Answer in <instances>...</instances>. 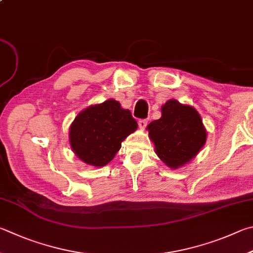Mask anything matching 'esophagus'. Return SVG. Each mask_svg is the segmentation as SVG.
Masks as SVG:
<instances>
[{
    "label": "esophagus",
    "mask_w": 253,
    "mask_h": 253,
    "mask_svg": "<svg viewBox=\"0 0 253 253\" xmlns=\"http://www.w3.org/2000/svg\"><path fill=\"white\" fill-rule=\"evenodd\" d=\"M147 124H148V119H139L138 121V125L141 129H144V128L147 126Z\"/></svg>",
    "instance_id": "esophagus-1"
}]
</instances>
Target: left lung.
Segmentation results:
<instances>
[{
    "mask_svg": "<svg viewBox=\"0 0 253 253\" xmlns=\"http://www.w3.org/2000/svg\"><path fill=\"white\" fill-rule=\"evenodd\" d=\"M147 129L156 154L168 167L176 169L191 160L204 147L207 131L194 107L170 99L162 107V117Z\"/></svg>",
    "mask_w": 253,
    "mask_h": 253,
    "instance_id": "obj_1",
    "label": "left lung"
}]
</instances>
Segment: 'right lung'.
I'll return each mask as SVG.
<instances>
[{
	"label": "right lung",
	"instance_id": "obj_1",
	"mask_svg": "<svg viewBox=\"0 0 253 253\" xmlns=\"http://www.w3.org/2000/svg\"><path fill=\"white\" fill-rule=\"evenodd\" d=\"M137 126L130 111L123 109L116 100L108 99L77 115L70 128L72 149L87 165L105 166Z\"/></svg>",
	"mask_w": 253,
	"mask_h": 253
}]
</instances>
